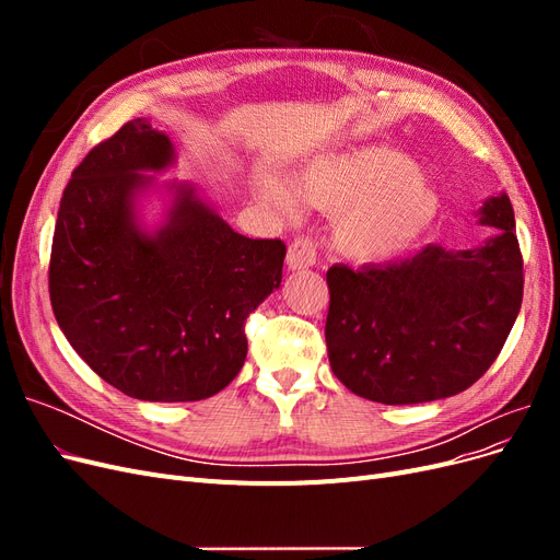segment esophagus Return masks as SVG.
<instances>
[{
    "mask_svg": "<svg viewBox=\"0 0 560 560\" xmlns=\"http://www.w3.org/2000/svg\"><path fill=\"white\" fill-rule=\"evenodd\" d=\"M317 261V243L308 235H299L287 249V266L292 270L296 268H311Z\"/></svg>",
    "mask_w": 560,
    "mask_h": 560,
    "instance_id": "esophagus-1",
    "label": "esophagus"
}]
</instances>
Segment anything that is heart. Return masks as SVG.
<instances>
[{
	"mask_svg": "<svg viewBox=\"0 0 560 560\" xmlns=\"http://www.w3.org/2000/svg\"><path fill=\"white\" fill-rule=\"evenodd\" d=\"M254 191L284 217L299 214V196L273 173L254 175ZM313 206L334 212L338 249L358 261L397 257L413 247L439 214V198L409 156L362 147L313 161L299 179Z\"/></svg>",
	"mask_w": 560,
	"mask_h": 560,
	"instance_id": "obj_1",
	"label": "heart"
}]
</instances>
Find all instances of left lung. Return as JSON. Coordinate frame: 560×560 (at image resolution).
<instances>
[{
	"instance_id": "8db88e82",
	"label": "left lung",
	"mask_w": 560,
	"mask_h": 560,
	"mask_svg": "<svg viewBox=\"0 0 560 560\" xmlns=\"http://www.w3.org/2000/svg\"><path fill=\"white\" fill-rule=\"evenodd\" d=\"M486 245L327 270V350L350 393L381 404L453 397L495 362L523 299V257L510 196L483 202Z\"/></svg>"
}]
</instances>
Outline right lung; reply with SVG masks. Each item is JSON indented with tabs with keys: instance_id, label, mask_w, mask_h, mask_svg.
I'll return each mask as SVG.
<instances>
[{
	"instance_id": "right-lung-1",
	"label": "right lung",
	"mask_w": 560,
	"mask_h": 560,
	"mask_svg": "<svg viewBox=\"0 0 560 560\" xmlns=\"http://www.w3.org/2000/svg\"><path fill=\"white\" fill-rule=\"evenodd\" d=\"M175 149L132 118L67 182L50 245L48 294L67 341L95 374L144 401H198L245 364V319L280 287L287 247L245 238L177 186L165 224L144 233L135 198Z\"/></svg>"
}]
</instances>
